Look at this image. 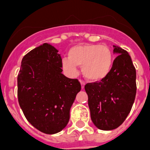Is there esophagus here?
<instances>
[{
	"label": "esophagus",
	"mask_w": 150,
	"mask_h": 150,
	"mask_svg": "<svg viewBox=\"0 0 150 150\" xmlns=\"http://www.w3.org/2000/svg\"><path fill=\"white\" fill-rule=\"evenodd\" d=\"M80 83H81V87H82V89H84V86H85V82L84 81H82V80H80Z\"/></svg>",
	"instance_id": "esophagus-1"
}]
</instances>
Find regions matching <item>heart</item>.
Segmentation results:
<instances>
[{"label":"heart","mask_w":150,"mask_h":150,"mask_svg":"<svg viewBox=\"0 0 150 150\" xmlns=\"http://www.w3.org/2000/svg\"><path fill=\"white\" fill-rule=\"evenodd\" d=\"M113 54L107 46L83 44L73 47L68 51V57L62 60V65L68 73L77 72V65H82V74L92 81L104 79L110 71Z\"/></svg>","instance_id":"obj_1"}]
</instances>
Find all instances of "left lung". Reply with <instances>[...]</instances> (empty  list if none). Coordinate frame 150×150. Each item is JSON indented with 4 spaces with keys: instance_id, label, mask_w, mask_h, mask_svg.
Returning a JSON list of instances; mask_svg holds the SVG:
<instances>
[{
    "instance_id": "left-lung-1",
    "label": "left lung",
    "mask_w": 150,
    "mask_h": 150,
    "mask_svg": "<svg viewBox=\"0 0 150 150\" xmlns=\"http://www.w3.org/2000/svg\"><path fill=\"white\" fill-rule=\"evenodd\" d=\"M113 47L118 55L108 75L100 82L85 86L92 121L104 131L115 129L123 123L136 94V71L130 55L119 47Z\"/></svg>"
}]
</instances>
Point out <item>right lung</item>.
I'll list each match as a JSON object with an SVG mask.
<instances>
[{
	"mask_svg": "<svg viewBox=\"0 0 150 150\" xmlns=\"http://www.w3.org/2000/svg\"><path fill=\"white\" fill-rule=\"evenodd\" d=\"M58 50L43 43L23 57L18 75V100L25 118L45 134L65 128L70 109L81 90L77 79L62 74Z\"/></svg>",
	"mask_w": 150,
	"mask_h": 150,
	"instance_id": "add662e5",
	"label": "right lung"
}]
</instances>
